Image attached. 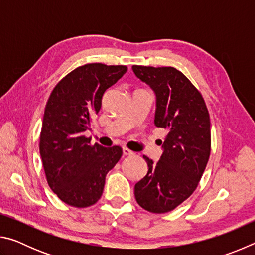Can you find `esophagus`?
Listing matches in <instances>:
<instances>
[{"label": "esophagus", "instance_id": "1", "mask_svg": "<svg viewBox=\"0 0 255 255\" xmlns=\"http://www.w3.org/2000/svg\"><path fill=\"white\" fill-rule=\"evenodd\" d=\"M123 153H124V155H126V156H132V155H135V153H133L132 150H130L127 147L123 148Z\"/></svg>", "mask_w": 255, "mask_h": 255}]
</instances>
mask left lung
Returning <instances> with one entry per match:
<instances>
[{"instance_id": "1", "label": "left lung", "mask_w": 255, "mask_h": 255, "mask_svg": "<svg viewBox=\"0 0 255 255\" xmlns=\"http://www.w3.org/2000/svg\"><path fill=\"white\" fill-rule=\"evenodd\" d=\"M132 71L154 90V123L167 131L159 161L144 155L148 172L135 184V198L149 213L165 214L199 184L211 149L209 112L199 90L175 67L133 65Z\"/></svg>"}]
</instances>
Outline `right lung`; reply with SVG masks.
Returning <instances> with one entry per match:
<instances>
[{
    "label": "right lung",
    "mask_w": 255,
    "mask_h": 255,
    "mask_svg": "<svg viewBox=\"0 0 255 255\" xmlns=\"http://www.w3.org/2000/svg\"><path fill=\"white\" fill-rule=\"evenodd\" d=\"M127 71L125 65L90 63L60 80L46 103L39 150L47 182L75 208L99 201L106 176L122 157L120 146L91 144L84 131L101 109L102 97Z\"/></svg>",
    "instance_id": "add662e5"
}]
</instances>
